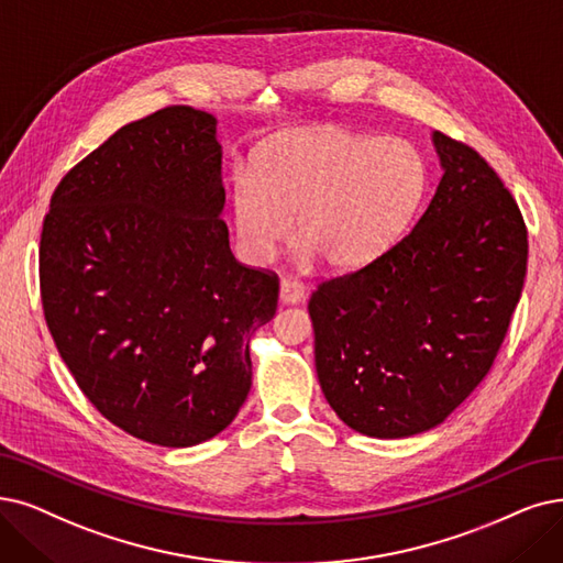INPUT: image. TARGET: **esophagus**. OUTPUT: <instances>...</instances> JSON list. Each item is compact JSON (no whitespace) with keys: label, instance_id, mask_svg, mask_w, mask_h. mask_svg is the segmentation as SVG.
<instances>
[{"label":"esophagus","instance_id":"1","mask_svg":"<svg viewBox=\"0 0 563 563\" xmlns=\"http://www.w3.org/2000/svg\"><path fill=\"white\" fill-rule=\"evenodd\" d=\"M305 300V286L296 279L279 282V302L282 305H298Z\"/></svg>","mask_w":563,"mask_h":563}]
</instances>
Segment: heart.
Returning <instances> with one entry per match:
<instances>
[{
    "label": "heart",
    "mask_w": 563,
    "mask_h": 563,
    "mask_svg": "<svg viewBox=\"0 0 563 563\" xmlns=\"http://www.w3.org/2000/svg\"><path fill=\"white\" fill-rule=\"evenodd\" d=\"M424 189V159L407 139L332 124L290 131L258 150L254 173H233L235 235L246 261L267 263L294 238L296 219L305 258L355 269L407 231Z\"/></svg>",
    "instance_id": "b5f03b06"
}]
</instances>
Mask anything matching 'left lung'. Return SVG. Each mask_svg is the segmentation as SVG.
<instances>
[{
  "instance_id": "obj_1",
  "label": "left lung",
  "mask_w": 563,
  "mask_h": 563,
  "mask_svg": "<svg viewBox=\"0 0 563 563\" xmlns=\"http://www.w3.org/2000/svg\"><path fill=\"white\" fill-rule=\"evenodd\" d=\"M441 179L393 250L311 294L321 390L374 439L432 430L476 390L520 302L527 229L478 152L432 133Z\"/></svg>"
}]
</instances>
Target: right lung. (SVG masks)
<instances>
[{
    "label": "right lung",
    "mask_w": 563,
    "mask_h": 563,
    "mask_svg": "<svg viewBox=\"0 0 563 563\" xmlns=\"http://www.w3.org/2000/svg\"><path fill=\"white\" fill-rule=\"evenodd\" d=\"M217 118L170 106L64 175L41 233V300L97 411L154 445L227 430L252 388L273 275L240 265L221 221Z\"/></svg>",
    "instance_id": "obj_1"
}]
</instances>
